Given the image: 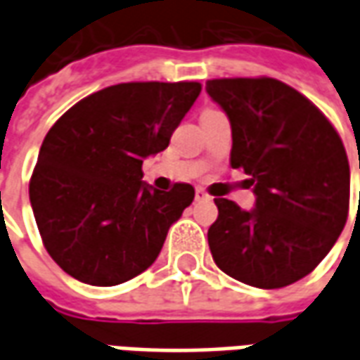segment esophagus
I'll return each mask as SVG.
<instances>
[{"mask_svg": "<svg viewBox=\"0 0 360 360\" xmlns=\"http://www.w3.org/2000/svg\"><path fill=\"white\" fill-rule=\"evenodd\" d=\"M195 196H196V200H210V195H208L204 188H196Z\"/></svg>", "mask_w": 360, "mask_h": 360, "instance_id": "obj_1", "label": "esophagus"}]
</instances>
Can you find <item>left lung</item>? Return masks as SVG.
Here are the masks:
<instances>
[{
	"label": "left lung",
	"mask_w": 360,
	"mask_h": 360,
	"mask_svg": "<svg viewBox=\"0 0 360 360\" xmlns=\"http://www.w3.org/2000/svg\"><path fill=\"white\" fill-rule=\"evenodd\" d=\"M206 92L231 123V167L249 175L257 196L252 210L214 198V262L247 285H291L324 260L347 221L343 142L324 113L285 82L214 79Z\"/></svg>",
	"instance_id": "8db88e82"
}]
</instances>
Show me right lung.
I'll list each match as a JSON object with an SVG mask.
<instances>
[{"label":"right lung","mask_w":360,"mask_h":360,"mask_svg":"<svg viewBox=\"0 0 360 360\" xmlns=\"http://www.w3.org/2000/svg\"><path fill=\"white\" fill-rule=\"evenodd\" d=\"M198 94V82L113 84L75 103L48 131L28 195L61 270L110 287L154 264L195 188L150 187L142 160L167 148Z\"/></svg>","instance_id":"obj_1"}]
</instances>
